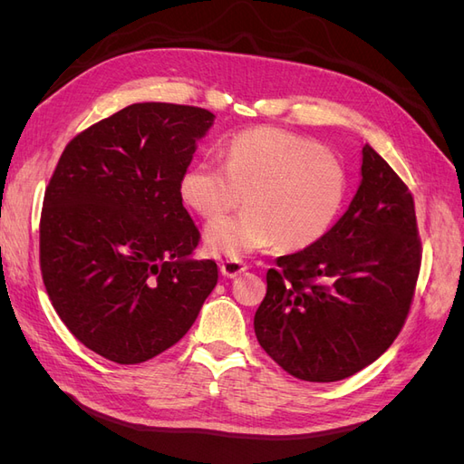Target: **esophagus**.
<instances>
[{"label": "esophagus", "instance_id": "obj_1", "mask_svg": "<svg viewBox=\"0 0 464 464\" xmlns=\"http://www.w3.org/2000/svg\"><path fill=\"white\" fill-rule=\"evenodd\" d=\"M220 271L224 276L234 278L237 275H242L244 271H247V263H244L242 259H224L220 263Z\"/></svg>", "mask_w": 464, "mask_h": 464}]
</instances>
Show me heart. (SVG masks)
<instances>
[{"label":"heart","mask_w":464,"mask_h":464,"mask_svg":"<svg viewBox=\"0 0 464 464\" xmlns=\"http://www.w3.org/2000/svg\"><path fill=\"white\" fill-rule=\"evenodd\" d=\"M179 195L199 217L213 220L246 198V213L210 222L205 244L237 259L276 246H315L343 213L348 172L334 152L310 137L278 128L234 135L224 162L199 160L181 174Z\"/></svg>","instance_id":"b5f03b06"}]
</instances>
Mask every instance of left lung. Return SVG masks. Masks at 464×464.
Returning a JSON list of instances; mask_svg holds the SVG:
<instances>
[{
	"label": "left lung",
	"instance_id": "obj_1",
	"mask_svg": "<svg viewBox=\"0 0 464 464\" xmlns=\"http://www.w3.org/2000/svg\"><path fill=\"white\" fill-rule=\"evenodd\" d=\"M422 265L414 198L366 145L362 184L321 240L278 257L254 327L286 373L329 383L370 366L409 317Z\"/></svg>",
	"mask_w": 464,
	"mask_h": 464
}]
</instances>
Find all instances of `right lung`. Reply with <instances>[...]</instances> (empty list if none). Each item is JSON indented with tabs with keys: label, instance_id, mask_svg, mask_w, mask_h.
Masks as SVG:
<instances>
[{
	"label": "right lung",
	"instance_id": "obj_1",
	"mask_svg": "<svg viewBox=\"0 0 464 464\" xmlns=\"http://www.w3.org/2000/svg\"><path fill=\"white\" fill-rule=\"evenodd\" d=\"M205 108L141 102L75 135L40 213L48 298L79 343L116 363H141L184 336L218 269L189 259L201 234L179 179L213 125Z\"/></svg>",
	"mask_w": 464,
	"mask_h": 464
}]
</instances>
